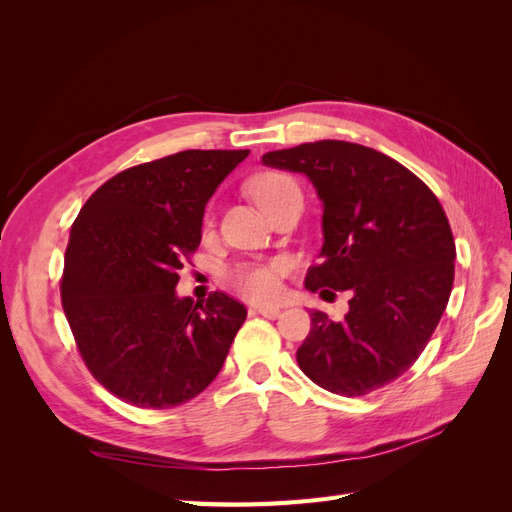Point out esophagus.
Segmentation results:
<instances>
[{
	"label": "esophagus",
	"instance_id": "esophagus-1",
	"mask_svg": "<svg viewBox=\"0 0 512 512\" xmlns=\"http://www.w3.org/2000/svg\"><path fill=\"white\" fill-rule=\"evenodd\" d=\"M250 316L277 318V316H280V307H250Z\"/></svg>",
	"mask_w": 512,
	"mask_h": 512
}]
</instances>
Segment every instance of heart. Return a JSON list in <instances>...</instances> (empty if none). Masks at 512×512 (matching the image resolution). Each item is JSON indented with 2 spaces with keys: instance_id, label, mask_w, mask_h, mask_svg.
<instances>
[{
  "instance_id": "heart-1",
  "label": "heart",
  "mask_w": 512,
  "mask_h": 512,
  "mask_svg": "<svg viewBox=\"0 0 512 512\" xmlns=\"http://www.w3.org/2000/svg\"><path fill=\"white\" fill-rule=\"evenodd\" d=\"M250 194L258 207L269 213L280 200L290 194H301L297 183L282 173H262L252 179ZM286 273L284 260H267V262H243L228 271V282L241 297L254 303H271L280 299L282 294V277Z\"/></svg>"
}]
</instances>
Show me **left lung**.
<instances>
[{
  "label": "left lung",
  "mask_w": 512,
  "mask_h": 512,
  "mask_svg": "<svg viewBox=\"0 0 512 512\" xmlns=\"http://www.w3.org/2000/svg\"><path fill=\"white\" fill-rule=\"evenodd\" d=\"M262 164L305 175L322 203L320 265L305 288L350 290L344 320L312 312L297 350L303 374L346 397L393 382L425 350L453 290L455 239L440 200L406 166L356 143H303Z\"/></svg>",
  "instance_id": "8db88e82"
}]
</instances>
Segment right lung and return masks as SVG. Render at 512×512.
<instances>
[{"mask_svg":"<svg viewBox=\"0 0 512 512\" xmlns=\"http://www.w3.org/2000/svg\"><path fill=\"white\" fill-rule=\"evenodd\" d=\"M250 149H188L132 166L89 196L70 230L61 305L104 389L136 408L181 406L220 374L247 309L224 292L177 297L205 207Z\"/></svg>","mask_w":512,"mask_h":512,"instance_id":"1","label":"right lung"}]
</instances>
